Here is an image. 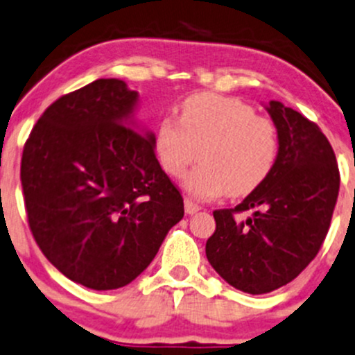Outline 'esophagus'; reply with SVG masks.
I'll return each instance as SVG.
<instances>
[{"label": "esophagus", "mask_w": 355, "mask_h": 355, "mask_svg": "<svg viewBox=\"0 0 355 355\" xmlns=\"http://www.w3.org/2000/svg\"><path fill=\"white\" fill-rule=\"evenodd\" d=\"M197 211H200V207L197 206L196 202H192V200L185 199V212H187L189 216H192V214H196Z\"/></svg>", "instance_id": "esophagus-1"}]
</instances>
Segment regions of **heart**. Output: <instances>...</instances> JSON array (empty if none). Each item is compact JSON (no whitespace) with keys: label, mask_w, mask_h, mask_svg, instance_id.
<instances>
[{"label":"heart","mask_w":355,"mask_h":355,"mask_svg":"<svg viewBox=\"0 0 355 355\" xmlns=\"http://www.w3.org/2000/svg\"><path fill=\"white\" fill-rule=\"evenodd\" d=\"M158 162L170 177H182L190 163H200L184 180L196 199H218L230 192L243 197L259 189L274 170L279 134L267 119L233 96L193 95L182 103L180 122L165 117L155 137Z\"/></svg>","instance_id":"b5f03b06"}]
</instances>
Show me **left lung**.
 <instances>
[{
    "label": "left lung",
    "instance_id": "left-lung-1",
    "mask_svg": "<svg viewBox=\"0 0 355 355\" xmlns=\"http://www.w3.org/2000/svg\"><path fill=\"white\" fill-rule=\"evenodd\" d=\"M279 134L268 178L234 209L214 211L206 243L212 268L234 289L267 294L289 284L318 253L340 187L337 159L325 134L282 102L263 103ZM252 210L245 222L234 211Z\"/></svg>",
    "mask_w": 355,
    "mask_h": 355
}]
</instances>
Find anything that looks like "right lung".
<instances>
[{
	"label": "right lung",
	"instance_id": "right-lung-1",
	"mask_svg": "<svg viewBox=\"0 0 355 355\" xmlns=\"http://www.w3.org/2000/svg\"><path fill=\"white\" fill-rule=\"evenodd\" d=\"M137 105L139 93L122 80L93 81L44 112L21 156L37 245L61 274L95 291L132 282L184 218Z\"/></svg>",
	"mask_w": 355,
	"mask_h": 355
}]
</instances>
